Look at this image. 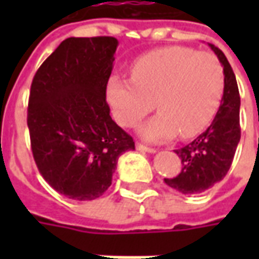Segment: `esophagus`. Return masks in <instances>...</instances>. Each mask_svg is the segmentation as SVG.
Wrapping results in <instances>:
<instances>
[{
    "label": "esophagus",
    "instance_id": "1",
    "mask_svg": "<svg viewBox=\"0 0 259 259\" xmlns=\"http://www.w3.org/2000/svg\"><path fill=\"white\" fill-rule=\"evenodd\" d=\"M136 148H137V150H140V151L150 152V154L157 152V150H155V148H152V147H147V146H144V144H141V143H136Z\"/></svg>",
    "mask_w": 259,
    "mask_h": 259
}]
</instances>
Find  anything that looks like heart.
I'll return each instance as SVG.
<instances>
[{"instance_id": "1", "label": "heart", "mask_w": 259, "mask_h": 259, "mask_svg": "<svg viewBox=\"0 0 259 259\" xmlns=\"http://www.w3.org/2000/svg\"><path fill=\"white\" fill-rule=\"evenodd\" d=\"M225 91V73L211 53L193 48H159L130 68V80L112 79L107 98L115 120L132 127L155 105L159 112L139 127L150 141L200 135L215 118Z\"/></svg>"}]
</instances>
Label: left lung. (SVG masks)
I'll return each mask as SVG.
<instances>
[{
    "mask_svg": "<svg viewBox=\"0 0 259 259\" xmlns=\"http://www.w3.org/2000/svg\"><path fill=\"white\" fill-rule=\"evenodd\" d=\"M225 73V91L217 116L195 140L175 152L182 159L180 174L165 183L183 194H198L226 176L240 141V94L236 76L225 54L209 44Z\"/></svg>",
    "mask_w": 259,
    "mask_h": 259,
    "instance_id": "8db88e82",
    "label": "left lung"
}]
</instances>
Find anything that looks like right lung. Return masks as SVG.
Listing matches in <instances>:
<instances>
[{
	"label": "right lung",
	"mask_w": 259,
	"mask_h": 259,
	"mask_svg": "<svg viewBox=\"0 0 259 259\" xmlns=\"http://www.w3.org/2000/svg\"><path fill=\"white\" fill-rule=\"evenodd\" d=\"M115 37H69L33 77L27 108L33 158L48 185L72 200L101 197L135 141L115 123L107 84Z\"/></svg>",
	"instance_id": "1"
}]
</instances>
